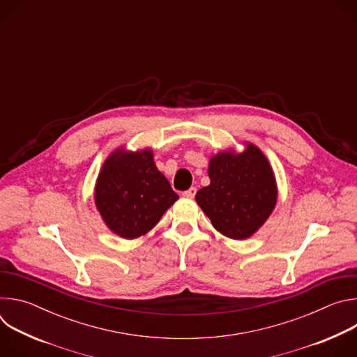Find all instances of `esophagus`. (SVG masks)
I'll return each mask as SVG.
<instances>
[{
	"label": "esophagus",
	"mask_w": 357,
	"mask_h": 357,
	"mask_svg": "<svg viewBox=\"0 0 357 357\" xmlns=\"http://www.w3.org/2000/svg\"><path fill=\"white\" fill-rule=\"evenodd\" d=\"M182 195H183L185 197H195V195H196V188L192 186V188H189L188 190L182 192Z\"/></svg>",
	"instance_id": "obj_1"
}]
</instances>
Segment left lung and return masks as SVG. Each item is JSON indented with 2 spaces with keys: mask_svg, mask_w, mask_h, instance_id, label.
Returning <instances> with one entry per match:
<instances>
[{
  "mask_svg": "<svg viewBox=\"0 0 357 357\" xmlns=\"http://www.w3.org/2000/svg\"><path fill=\"white\" fill-rule=\"evenodd\" d=\"M211 185L197 190L196 202L222 234L243 240L271 215L277 188L263 152L247 144L244 152H223L211 160Z\"/></svg>",
  "mask_w": 357,
  "mask_h": 357,
  "instance_id": "1",
  "label": "left lung"
}]
</instances>
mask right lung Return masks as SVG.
<instances>
[{
    "mask_svg": "<svg viewBox=\"0 0 357 357\" xmlns=\"http://www.w3.org/2000/svg\"><path fill=\"white\" fill-rule=\"evenodd\" d=\"M178 197L148 149L114 152L98 175L94 193L106 225L124 238L151 230Z\"/></svg>",
    "mask_w": 357,
    "mask_h": 357,
    "instance_id": "obj_1",
    "label": "right lung"
}]
</instances>
